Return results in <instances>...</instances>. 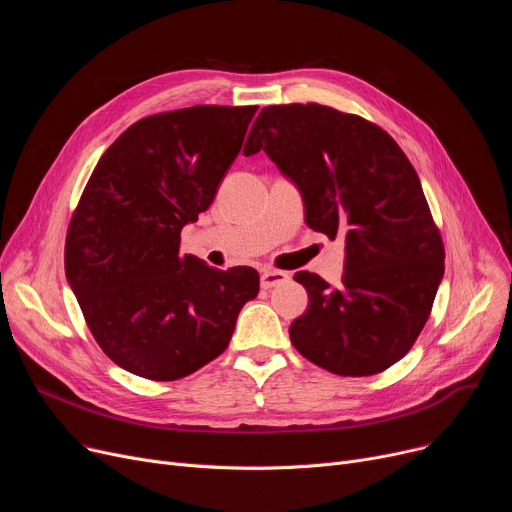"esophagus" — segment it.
<instances>
[{
    "label": "esophagus",
    "mask_w": 512,
    "mask_h": 512,
    "mask_svg": "<svg viewBox=\"0 0 512 512\" xmlns=\"http://www.w3.org/2000/svg\"><path fill=\"white\" fill-rule=\"evenodd\" d=\"M290 280V274L288 272H280V270H265L261 274V286L263 288H274V286H280L284 282Z\"/></svg>",
    "instance_id": "34e87169"
}]
</instances>
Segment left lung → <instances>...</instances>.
<instances>
[{"mask_svg":"<svg viewBox=\"0 0 512 512\" xmlns=\"http://www.w3.org/2000/svg\"><path fill=\"white\" fill-rule=\"evenodd\" d=\"M259 151L297 184L307 226L344 238L338 288L294 276L309 307L290 342L338 375L388 369L411 351L444 276L442 236L411 161L380 126L319 103L263 107L242 153Z\"/></svg>","mask_w":512,"mask_h":512,"instance_id":"obj_1","label":"left lung"}]
</instances>
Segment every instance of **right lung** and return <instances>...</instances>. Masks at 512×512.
I'll use <instances>...</instances> for the list:
<instances>
[{
    "mask_svg": "<svg viewBox=\"0 0 512 512\" xmlns=\"http://www.w3.org/2000/svg\"><path fill=\"white\" fill-rule=\"evenodd\" d=\"M257 105H195L126 128L95 166L66 234V278L101 351L172 382L220 357L259 292L253 267L180 255L236 159Z\"/></svg>",
    "mask_w": 512,
    "mask_h": 512,
    "instance_id": "obj_1",
    "label": "right lung"
}]
</instances>
